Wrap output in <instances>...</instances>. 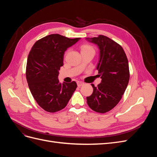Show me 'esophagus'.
Listing matches in <instances>:
<instances>
[{"instance_id": "esophagus-1", "label": "esophagus", "mask_w": 157, "mask_h": 157, "mask_svg": "<svg viewBox=\"0 0 157 157\" xmlns=\"http://www.w3.org/2000/svg\"><path fill=\"white\" fill-rule=\"evenodd\" d=\"M77 85H78V87H80V86H83V85H84V83H83L82 82H80V81H78V82H77Z\"/></svg>"}]
</instances>
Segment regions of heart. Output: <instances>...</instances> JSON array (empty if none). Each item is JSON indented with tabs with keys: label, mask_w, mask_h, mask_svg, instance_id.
<instances>
[{
	"label": "heart",
	"mask_w": 157,
	"mask_h": 157,
	"mask_svg": "<svg viewBox=\"0 0 157 157\" xmlns=\"http://www.w3.org/2000/svg\"><path fill=\"white\" fill-rule=\"evenodd\" d=\"M81 49V52H93L95 53V49L94 47L90 44H84L80 47Z\"/></svg>",
	"instance_id": "heart-1"
}]
</instances>
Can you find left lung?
<instances>
[{"label":"left lung","instance_id":"obj_1","mask_svg":"<svg viewBox=\"0 0 157 157\" xmlns=\"http://www.w3.org/2000/svg\"><path fill=\"white\" fill-rule=\"evenodd\" d=\"M98 45L99 60L97 66L101 83L86 98L88 106L93 111L105 113L115 107L124 94L130 79L128 61L121 45L104 35L86 38Z\"/></svg>","mask_w":157,"mask_h":157}]
</instances>
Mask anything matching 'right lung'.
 I'll use <instances>...</instances> for the list:
<instances>
[{"mask_svg":"<svg viewBox=\"0 0 157 157\" xmlns=\"http://www.w3.org/2000/svg\"><path fill=\"white\" fill-rule=\"evenodd\" d=\"M79 40L52 34L37 40L28 56L26 78L29 88L36 103L47 112L65 108L77 87L75 81L61 84L58 75L65 52Z\"/></svg>","mask_w":157,"mask_h":157,"instance_id":"add662e5","label":"right lung"}]
</instances>
